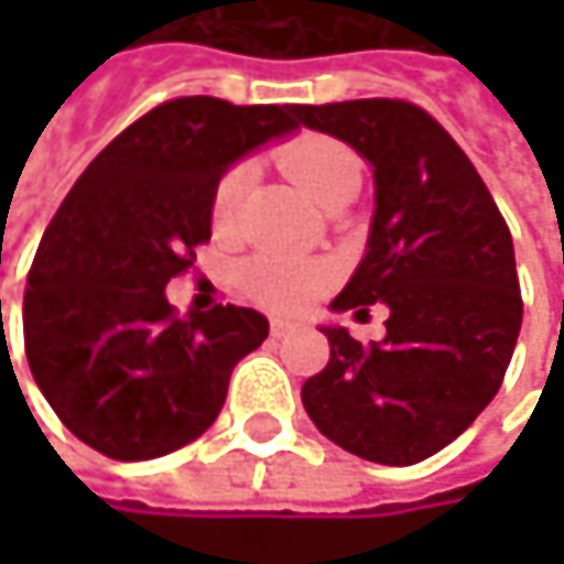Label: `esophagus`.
Returning a JSON list of instances; mask_svg holds the SVG:
<instances>
[{
	"mask_svg": "<svg viewBox=\"0 0 564 564\" xmlns=\"http://www.w3.org/2000/svg\"><path fill=\"white\" fill-rule=\"evenodd\" d=\"M293 329H296V323H290V319H271V336H286Z\"/></svg>",
	"mask_w": 564,
	"mask_h": 564,
	"instance_id": "1",
	"label": "esophagus"
}]
</instances>
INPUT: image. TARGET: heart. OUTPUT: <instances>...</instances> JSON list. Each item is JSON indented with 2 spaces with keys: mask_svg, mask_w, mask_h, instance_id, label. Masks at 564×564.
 <instances>
[{
  "mask_svg": "<svg viewBox=\"0 0 564 564\" xmlns=\"http://www.w3.org/2000/svg\"><path fill=\"white\" fill-rule=\"evenodd\" d=\"M281 170L290 182L319 208L346 192H359L362 166L356 153L329 137H296L278 153ZM245 192V170H231L221 175L212 202L215 225H231L238 202ZM326 283V271L316 261L290 258V254H261L245 268V290L271 306V310H303Z\"/></svg>",
  "mask_w": 564,
  "mask_h": 564,
  "instance_id": "b5f03b06",
  "label": "heart"
}]
</instances>
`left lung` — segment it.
I'll use <instances>...</instances> for the list:
<instances>
[{"label":"left lung","mask_w":564,"mask_h":564,"mask_svg":"<svg viewBox=\"0 0 564 564\" xmlns=\"http://www.w3.org/2000/svg\"><path fill=\"white\" fill-rule=\"evenodd\" d=\"M296 123L352 147L376 182L366 254L333 313L389 306L386 336L319 326L329 362L303 408L343 451L408 467L457 441L500 392L522 300L507 221L451 133L404 100L296 107Z\"/></svg>","instance_id":"obj_1"}]
</instances>
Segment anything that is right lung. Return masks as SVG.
<instances>
[{"mask_svg": "<svg viewBox=\"0 0 564 564\" xmlns=\"http://www.w3.org/2000/svg\"><path fill=\"white\" fill-rule=\"evenodd\" d=\"M296 104L178 97L127 127L61 202L25 286V356L64 427L113 460H153L202 437L268 316L215 306L175 316L166 283L212 238L221 175L296 133Z\"/></svg>", "mask_w": 564, "mask_h": 564, "instance_id": "right-lung-1", "label": "right lung"}]
</instances>
